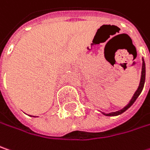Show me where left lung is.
Returning <instances> with one entry per match:
<instances>
[{
	"mask_svg": "<svg viewBox=\"0 0 150 150\" xmlns=\"http://www.w3.org/2000/svg\"><path fill=\"white\" fill-rule=\"evenodd\" d=\"M144 82H145V63H144V60H143V66H142V76H141V80H140V83H139V86L138 88V89H137V91L135 92V94L134 95L132 96V100H130V102L124 107L123 109H122V110H118V111H116V112H111V113H108V114H105V116H118V115H120V114H122V113H123L124 111H126L127 109L129 108L130 106H131L135 102V100H137V98L139 96V94L140 93L142 92V90H143V88H144Z\"/></svg>",
	"mask_w": 150,
	"mask_h": 150,
	"instance_id": "left-lung-1",
	"label": "left lung"
}]
</instances>
